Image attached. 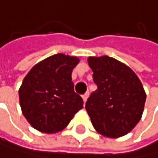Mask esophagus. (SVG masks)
<instances>
[{
    "label": "esophagus",
    "instance_id": "esophagus-1",
    "mask_svg": "<svg viewBox=\"0 0 158 158\" xmlns=\"http://www.w3.org/2000/svg\"><path fill=\"white\" fill-rule=\"evenodd\" d=\"M88 97H89V93H85L84 95H82V99H83L84 103H86V101H87Z\"/></svg>",
    "mask_w": 158,
    "mask_h": 158
}]
</instances>
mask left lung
Instances as JSON below:
<instances>
[{"label": "left lung", "mask_w": 158, "mask_h": 158, "mask_svg": "<svg viewBox=\"0 0 158 158\" xmlns=\"http://www.w3.org/2000/svg\"><path fill=\"white\" fill-rule=\"evenodd\" d=\"M98 89L85 109L94 129L107 138H120L134 129L143 116L147 99L143 86L127 65L107 55L88 57Z\"/></svg>", "instance_id": "left-lung-1"}]
</instances>
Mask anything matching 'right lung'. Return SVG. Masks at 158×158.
Returning <instances> with one entry per match:
<instances>
[{
	"instance_id": "right-lung-1",
	"label": "right lung",
	"mask_w": 158,
	"mask_h": 158,
	"mask_svg": "<svg viewBox=\"0 0 158 158\" xmlns=\"http://www.w3.org/2000/svg\"><path fill=\"white\" fill-rule=\"evenodd\" d=\"M79 61L76 56L58 53L38 62L24 77L19 90V105L33 129L44 134L58 133L83 108L71 77Z\"/></svg>"
}]
</instances>
